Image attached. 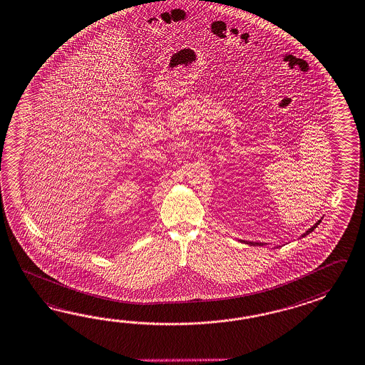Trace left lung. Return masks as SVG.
Segmentation results:
<instances>
[{
  "label": "left lung",
  "mask_w": 365,
  "mask_h": 365,
  "mask_svg": "<svg viewBox=\"0 0 365 365\" xmlns=\"http://www.w3.org/2000/svg\"><path fill=\"white\" fill-rule=\"evenodd\" d=\"M319 224H321V220H318L316 224H314L313 227H310V229H308V230H307L304 235H301V237H305V235H308L309 233H312V232H313V230H314ZM241 242L247 243V245H252V246H263V245H266V243L252 242V241H241Z\"/></svg>",
  "instance_id": "obj_1"
}]
</instances>
